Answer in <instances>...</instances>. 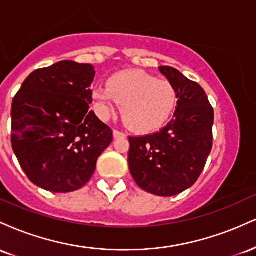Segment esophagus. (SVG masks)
<instances>
[{"label":"esophagus","instance_id":"obj_1","mask_svg":"<svg viewBox=\"0 0 256 256\" xmlns=\"http://www.w3.org/2000/svg\"><path fill=\"white\" fill-rule=\"evenodd\" d=\"M113 137L116 138V140H118V138H124V137H126V134H124V132H122V131L114 130V131H113Z\"/></svg>","mask_w":256,"mask_h":256}]
</instances>
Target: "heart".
<instances>
[{"mask_svg": "<svg viewBox=\"0 0 256 256\" xmlns=\"http://www.w3.org/2000/svg\"><path fill=\"white\" fill-rule=\"evenodd\" d=\"M107 88H95L92 98L101 118L114 112L116 101L131 130L146 134L162 128L177 106V91L171 82L142 71H122L108 78Z\"/></svg>", "mask_w": 256, "mask_h": 256, "instance_id": "1", "label": "heart"}]
</instances>
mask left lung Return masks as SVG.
Wrapping results in <instances>:
<instances>
[{
  "label": "left lung",
  "instance_id": "1",
  "mask_svg": "<svg viewBox=\"0 0 256 256\" xmlns=\"http://www.w3.org/2000/svg\"><path fill=\"white\" fill-rule=\"evenodd\" d=\"M177 91L173 119L162 130L128 137V168L138 186L174 196L196 183L212 150L214 110L204 90L170 66L158 67Z\"/></svg>",
  "mask_w": 256,
  "mask_h": 256
}]
</instances>
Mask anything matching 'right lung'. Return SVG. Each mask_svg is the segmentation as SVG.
<instances>
[{"label": "right lung", "instance_id": "add662e5", "mask_svg": "<svg viewBox=\"0 0 256 256\" xmlns=\"http://www.w3.org/2000/svg\"><path fill=\"white\" fill-rule=\"evenodd\" d=\"M94 66L64 60L36 70L12 104V146L28 178L52 192H71L92 177L113 131L89 104Z\"/></svg>", "mask_w": 256, "mask_h": 256}]
</instances>
